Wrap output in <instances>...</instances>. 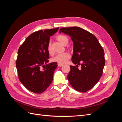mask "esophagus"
<instances>
[{
    "label": "esophagus",
    "mask_w": 122,
    "mask_h": 122,
    "mask_svg": "<svg viewBox=\"0 0 122 122\" xmlns=\"http://www.w3.org/2000/svg\"><path fill=\"white\" fill-rule=\"evenodd\" d=\"M62 66H63V65H61V64H58V67H62Z\"/></svg>",
    "instance_id": "obj_1"
}]
</instances>
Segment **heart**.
<instances>
[{
    "label": "heart",
    "instance_id": "obj_1",
    "mask_svg": "<svg viewBox=\"0 0 122 122\" xmlns=\"http://www.w3.org/2000/svg\"><path fill=\"white\" fill-rule=\"evenodd\" d=\"M56 39L59 42L64 45H67L69 42V39L67 36L63 35H59L56 36ZM47 51L50 55L53 54V51L51 49V43H49L47 46ZM70 58V54L67 52H64L61 54H58L55 55L54 57L51 58V61L52 62H56L58 64H64Z\"/></svg>",
    "mask_w": 122,
    "mask_h": 122
}]
</instances>
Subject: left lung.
I'll list each match as a JSON object with an SVG mask.
<instances>
[{
    "mask_svg": "<svg viewBox=\"0 0 122 122\" xmlns=\"http://www.w3.org/2000/svg\"><path fill=\"white\" fill-rule=\"evenodd\" d=\"M60 32L71 36L73 42L72 61L67 78L74 89L85 93L93 88L101 78L105 64L104 52L97 38L90 32L77 26L62 27ZM82 66L81 69L78 65Z\"/></svg>",
    "mask_w": 122,
    "mask_h": 122,
    "instance_id": "obj_1",
    "label": "left lung"
}]
</instances>
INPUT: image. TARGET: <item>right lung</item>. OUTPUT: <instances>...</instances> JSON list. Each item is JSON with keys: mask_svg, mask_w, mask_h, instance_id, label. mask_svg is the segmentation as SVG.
Listing matches in <instances>:
<instances>
[{"mask_svg": "<svg viewBox=\"0 0 122 122\" xmlns=\"http://www.w3.org/2000/svg\"><path fill=\"white\" fill-rule=\"evenodd\" d=\"M58 29L57 27L33 32L18 49L16 61L18 78L22 84L33 93H42L53 80L54 71L57 65L56 62L47 64L49 58L47 46L50 36Z\"/></svg>", "mask_w": 122, "mask_h": 122, "instance_id": "1", "label": "right lung"}]
</instances>
